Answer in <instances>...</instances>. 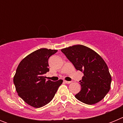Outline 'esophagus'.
<instances>
[{"instance_id":"1","label":"esophagus","mask_w":123,"mask_h":123,"mask_svg":"<svg viewBox=\"0 0 123 123\" xmlns=\"http://www.w3.org/2000/svg\"><path fill=\"white\" fill-rule=\"evenodd\" d=\"M64 82H65V83H67V84H70V83H71V82H72V81H64Z\"/></svg>"}]
</instances>
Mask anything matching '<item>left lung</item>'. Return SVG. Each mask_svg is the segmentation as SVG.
I'll return each mask as SVG.
<instances>
[{
    "instance_id": "8db88e82",
    "label": "left lung",
    "mask_w": 123,
    "mask_h": 123,
    "mask_svg": "<svg viewBox=\"0 0 123 123\" xmlns=\"http://www.w3.org/2000/svg\"><path fill=\"white\" fill-rule=\"evenodd\" d=\"M66 55L77 70L84 76L80 81L81 91L75 97L87 105L98 103L110 89L111 77L104 59L97 52L82 45L63 49Z\"/></svg>"
}]
</instances>
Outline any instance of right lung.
Returning <instances> with one entry per match:
<instances>
[{
    "instance_id": "right-lung-1",
    "label": "right lung",
    "mask_w": 123,
    "mask_h": 123,
    "mask_svg": "<svg viewBox=\"0 0 123 123\" xmlns=\"http://www.w3.org/2000/svg\"><path fill=\"white\" fill-rule=\"evenodd\" d=\"M57 50L40 49L24 58L13 77L16 91L26 104L40 108L49 104L55 96L63 80L46 81L44 74L49 71L48 60Z\"/></svg>"
}]
</instances>
